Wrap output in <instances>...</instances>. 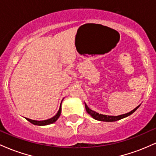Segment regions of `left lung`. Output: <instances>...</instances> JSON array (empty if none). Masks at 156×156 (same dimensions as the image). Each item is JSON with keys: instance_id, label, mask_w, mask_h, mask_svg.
<instances>
[{"instance_id": "obj_1", "label": "left lung", "mask_w": 156, "mask_h": 156, "mask_svg": "<svg viewBox=\"0 0 156 156\" xmlns=\"http://www.w3.org/2000/svg\"><path fill=\"white\" fill-rule=\"evenodd\" d=\"M140 105H138L137 107H136V108H134L133 110H132L131 112L126 113V114H121V115H119V116H108V115H104V114H99V113L94 112V111H92V109L89 108V107L87 106V103H85V108H86V111H87V112L88 113L89 115H90L92 118H94V119H96V120L103 121V122H115L131 115L133 112H135L137 110V108L140 106Z\"/></svg>"}]
</instances>
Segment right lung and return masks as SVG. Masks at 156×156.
Instances as JSON below:
<instances>
[{
	"label": "right lung",
	"mask_w": 156,
	"mask_h": 156,
	"mask_svg": "<svg viewBox=\"0 0 156 156\" xmlns=\"http://www.w3.org/2000/svg\"><path fill=\"white\" fill-rule=\"evenodd\" d=\"M62 101H63V100H62ZM61 112H62V103H61L59 109H58V112H57V114H55L54 117L50 118V119H45V120H42V121L33 120V119H28V118H26V119L28 121H29L30 122L32 123V124H34V125H40V126H43V125H48L52 124V123L55 122L58 119V117H60Z\"/></svg>",
	"instance_id": "obj_1"
}]
</instances>
